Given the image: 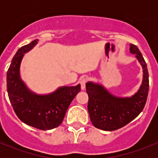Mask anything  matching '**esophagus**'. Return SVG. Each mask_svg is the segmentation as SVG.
Here are the masks:
<instances>
[{
    "instance_id": "esophagus-1",
    "label": "esophagus",
    "mask_w": 158,
    "mask_h": 158,
    "mask_svg": "<svg viewBox=\"0 0 158 158\" xmlns=\"http://www.w3.org/2000/svg\"><path fill=\"white\" fill-rule=\"evenodd\" d=\"M88 81V78L86 77H83L81 78L80 80V84H81V88L82 90L85 89V85Z\"/></svg>"
}]
</instances>
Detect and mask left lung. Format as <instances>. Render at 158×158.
Segmentation results:
<instances>
[{
	"label": "left lung",
	"mask_w": 158,
	"mask_h": 158,
	"mask_svg": "<svg viewBox=\"0 0 158 158\" xmlns=\"http://www.w3.org/2000/svg\"><path fill=\"white\" fill-rule=\"evenodd\" d=\"M130 52L135 54L142 68V81L133 96L120 97L111 94L99 83H86L89 95L88 111L95 127L106 131L118 130L135 119L142 112L146 103L149 91V73L147 65L139 48L130 44Z\"/></svg>",
	"instance_id": "obj_1"
}]
</instances>
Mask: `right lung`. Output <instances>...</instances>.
Instances as JSON below:
<instances>
[{
	"label": "right lung",
	"instance_id": "add662e5",
	"mask_svg": "<svg viewBox=\"0 0 158 158\" xmlns=\"http://www.w3.org/2000/svg\"><path fill=\"white\" fill-rule=\"evenodd\" d=\"M39 43L35 40L19 48L7 72V91L13 110L23 123L47 131L58 127L63 121L69 104L81 91V85L62 86L48 94L31 91L20 77V64L26 53Z\"/></svg>",
	"mask_w": 158,
	"mask_h": 158
}]
</instances>
